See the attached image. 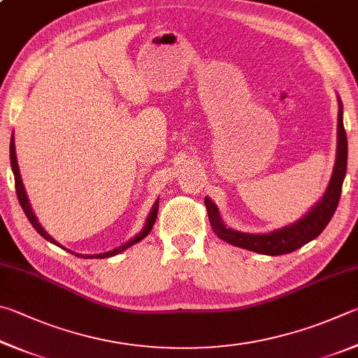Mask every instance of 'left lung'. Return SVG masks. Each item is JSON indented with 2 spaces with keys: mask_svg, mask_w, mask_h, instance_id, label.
Listing matches in <instances>:
<instances>
[{
  "mask_svg": "<svg viewBox=\"0 0 358 358\" xmlns=\"http://www.w3.org/2000/svg\"><path fill=\"white\" fill-rule=\"evenodd\" d=\"M338 102H340V110H338L336 162L334 166V174H331L329 187L321 198V201L313 206L308 214L296 223L289 224V227L275 229L267 234H248L227 228V224L222 222V217L218 214L217 206L209 198H204L210 227L222 241L255 253L277 256L296 252L297 248L303 247L305 243L316 239L322 233L331 220V217H334L338 203H340L341 187L348 168V136L343 125V103L340 99H338Z\"/></svg>",
  "mask_w": 358,
  "mask_h": 358,
  "instance_id": "obj_1",
  "label": "left lung"
}]
</instances>
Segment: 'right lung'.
Segmentation results:
<instances>
[{"label":"right lung","instance_id":"add662e5","mask_svg":"<svg viewBox=\"0 0 358 358\" xmlns=\"http://www.w3.org/2000/svg\"><path fill=\"white\" fill-rule=\"evenodd\" d=\"M10 166H12V173H14V178H15V192H17L18 203H20L22 209H23V212H24V215L28 217L29 223L33 224V228L43 237V239L48 241V242H52V243H55V245H58V247H61V248H64L62 245H59V243L56 242V241L53 239V237L47 233L45 229L42 228V224L39 223V220H37V217L34 215L33 209H31V204H29V201H28V195H27V192H24V187H23L22 178H20V169H18L17 155H15V144H14V134H12V138H10ZM157 212H159V199H157V201L154 203L152 210H150L149 215H148L146 224H144V228L140 231V233H138V234L134 237V239H130L129 242H125L124 245H121V247L111 250V252L100 253V255H78V253L71 252V250H67V248H64V250H67V252H71L72 255L81 256V258H85V259H86V258H96V259L110 258V256H115V255H117V253H121V252H124V250H127L129 247L134 245V243H138L140 241H143L144 237H146V236L150 233V229H152V227H154L155 218H157Z\"/></svg>","mask_w":358,"mask_h":358}]
</instances>
